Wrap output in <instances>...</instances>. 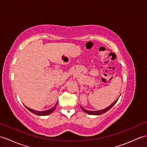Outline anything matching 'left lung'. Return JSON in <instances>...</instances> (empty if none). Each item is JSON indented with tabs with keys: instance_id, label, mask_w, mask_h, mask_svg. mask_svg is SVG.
Here are the masks:
<instances>
[{
	"instance_id": "obj_1",
	"label": "left lung",
	"mask_w": 147,
	"mask_h": 147,
	"mask_svg": "<svg viewBox=\"0 0 147 147\" xmlns=\"http://www.w3.org/2000/svg\"><path fill=\"white\" fill-rule=\"evenodd\" d=\"M120 96H119V98H118L116 100L112 103V104H111L110 106H109L108 107H107V108L103 109V110H96V111H90V110H87L86 109H85L82 106H80V107H81V109L83 110L85 113H87L88 114H90V115H102V114L106 113L107 111H109L111 108H112V107L114 105H115V103H117V102L118 101V100H119Z\"/></svg>"
}]
</instances>
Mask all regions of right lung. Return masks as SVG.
Segmentation results:
<instances>
[{
    "mask_svg": "<svg viewBox=\"0 0 147 147\" xmlns=\"http://www.w3.org/2000/svg\"><path fill=\"white\" fill-rule=\"evenodd\" d=\"M57 105V103L54 105V107H52V108H51V109L47 110H44V111H37V110H35L28 108V107H26L28 110L30 111V112L35 114V115H39V116H45V115H50V114L52 113L53 111L55 110Z\"/></svg>",
    "mask_w": 147,
    "mask_h": 147,
    "instance_id": "1",
    "label": "right lung"
}]
</instances>
